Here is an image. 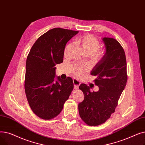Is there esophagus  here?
Instances as JSON below:
<instances>
[{"label": "esophagus", "mask_w": 145, "mask_h": 145, "mask_svg": "<svg viewBox=\"0 0 145 145\" xmlns=\"http://www.w3.org/2000/svg\"><path fill=\"white\" fill-rule=\"evenodd\" d=\"M73 83H74V89H78L79 87V86L80 85V82L76 79H73Z\"/></svg>", "instance_id": "obj_1"}]
</instances>
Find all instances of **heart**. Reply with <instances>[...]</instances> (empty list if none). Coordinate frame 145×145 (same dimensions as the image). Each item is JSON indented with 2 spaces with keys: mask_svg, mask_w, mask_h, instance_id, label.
Masks as SVG:
<instances>
[{
  "mask_svg": "<svg viewBox=\"0 0 145 145\" xmlns=\"http://www.w3.org/2000/svg\"><path fill=\"white\" fill-rule=\"evenodd\" d=\"M77 44L83 50L84 54L87 56H91L95 59H100L105 55V52L103 51L99 50L100 47V41L92 35H88L83 38H80L77 40ZM72 44H68L65 48V54L70 49ZM86 69L84 68H81L80 71H84ZM77 75H79V71L75 72Z\"/></svg>",
  "mask_w": 145,
  "mask_h": 145,
  "instance_id": "obj_1",
  "label": "heart"
}]
</instances>
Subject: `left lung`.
<instances>
[{
  "instance_id": "8db88e82",
  "label": "left lung",
  "mask_w": 145,
  "mask_h": 145,
  "mask_svg": "<svg viewBox=\"0 0 145 145\" xmlns=\"http://www.w3.org/2000/svg\"><path fill=\"white\" fill-rule=\"evenodd\" d=\"M106 51L91 71L97 77L95 84L98 91H90V87L81 84L79 89L84 99L78 104L80 118L89 126H98L106 122L114 112L127 80L125 52L118 40L103 38Z\"/></svg>"
}]
</instances>
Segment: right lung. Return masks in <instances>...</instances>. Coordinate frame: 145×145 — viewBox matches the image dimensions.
I'll return each instance as SVG.
<instances>
[{
  "mask_svg": "<svg viewBox=\"0 0 145 145\" xmlns=\"http://www.w3.org/2000/svg\"><path fill=\"white\" fill-rule=\"evenodd\" d=\"M78 31L56 27L41 35L34 43L26 63L25 91L32 112L50 120L63 110L74 88L70 77H56V65L63 62L66 44Z\"/></svg>",
  "mask_w": 145,
  "mask_h": 145,
  "instance_id": "right-lung-1",
  "label": "right lung"
}]
</instances>
